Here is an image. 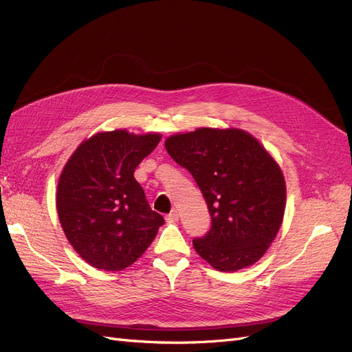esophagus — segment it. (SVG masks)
Returning <instances> with one entry per match:
<instances>
[{"mask_svg": "<svg viewBox=\"0 0 352 352\" xmlns=\"http://www.w3.org/2000/svg\"><path fill=\"white\" fill-rule=\"evenodd\" d=\"M177 219H179V212L176 211V210H172L168 212V214L166 216V220L168 221V223H175V221H177Z\"/></svg>", "mask_w": 352, "mask_h": 352, "instance_id": "1", "label": "esophagus"}]
</instances>
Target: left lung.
Returning a JSON list of instances; mask_svg holds the SVG:
<instances>
[{"instance_id":"8db88e82","label":"left lung","mask_w":352,"mask_h":352,"mask_svg":"<svg viewBox=\"0 0 352 352\" xmlns=\"http://www.w3.org/2000/svg\"><path fill=\"white\" fill-rule=\"evenodd\" d=\"M175 162L192 175L206 198L211 228L192 241L220 272L258 261L280 229L286 186L273 157L241 129L201 127L166 141Z\"/></svg>"}]
</instances>
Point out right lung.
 Returning <instances> with one entry per match:
<instances>
[{
    "mask_svg": "<svg viewBox=\"0 0 352 352\" xmlns=\"http://www.w3.org/2000/svg\"><path fill=\"white\" fill-rule=\"evenodd\" d=\"M158 133L101 132L73 153L57 186V211L70 245L92 267H129L154 241L164 219L153 211L135 168Z\"/></svg>",
    "mask_w": 352,
    "mask_h": 352,
    "instance_id": "obj_1",
    "label": "right lung"
}]
</instances>
